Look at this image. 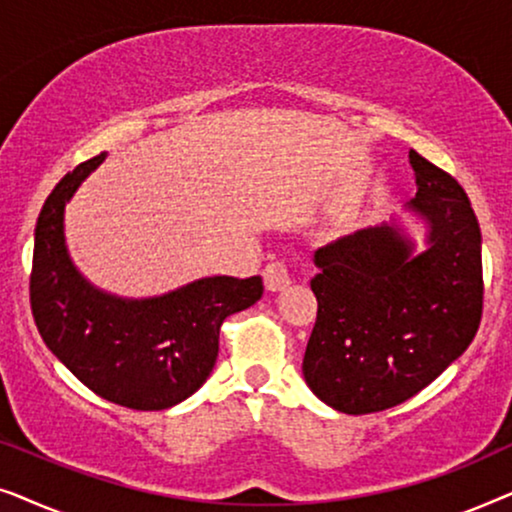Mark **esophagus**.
I'll list each match as a JSON object with an SVG mask.
<instances>
[{
	"label": "esophagus",
	"instance_id": "34e87169",
	"mask_svg": "<svg viewBox=\"0 0 512 512\" xmlns=\"http://www.w3.org/2000/svg\"><path fill=\"white\" fill-rule=\"evenodd\" d=\"M263 282H265V289L268 291H282L286 286L291 284V275H289V268H286L284 263H270L268 268L263 270Z\"/></svg>",
	"mask_w": 512,
	"mask_h": 512
}]
</instances>
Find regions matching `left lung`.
Instances as JSON below:
<instances>
[{
	"instance_id": "1",
	"label": "left lung",
	"mask_w": 512,
	"mask_h": 512,
	"mask_svg": "<svg viewBox=\"0 0 512 512\" xmlns=\"http://www.w3.org/2000/svg\"><path fill=\"white\" fill-rule=\"evenodd\" d=\"M417 193L391 221L314 251L317 324L303 375L345 415L408 401L471 345L482 314V235L450 174L410 149ZM422 225L423 247L411 233Z\"/></svg>"
}]
</instances>
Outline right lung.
Listing matches in <instances>:
<instances>
[{
  "label": "right lung",
  "mask_w": 512,
  "mask_h": 512,
  "mask_svg": "<svg viewBox=\"0 0 512 512\" xmlns=\"http://www.w3.org/2000/svg\"><path fill=\"white\" fill-rule=\"evenodd\" d=\"M107 151L53 188L34 228L32 314L46 347L97 396L132 410H167L193 396L219 356L223 319L261 300L263 279L200 277L160 296L95 286L67 247L65 209Z\"/></svg>",
  "instance_id": "right-lung-1"
}]
</instances>
